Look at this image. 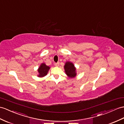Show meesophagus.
Instances as JSON below:
<instances>
[{
  "label": "esophagus",
  "instance_id": "34e87169",
  "mask_svg": "<svg viewBox=\"0 0 124 124\" xmlns=\"http://www.w3.org/2000/svg\"><path fill=\"white\" fill-rule=\"evenodd\" d=\"M55 65L56 66H57V67H58V66H59V62H55Z\"/></svg>",
  "mask_w": 124,
  "mask_h": 124
}]
</instances>
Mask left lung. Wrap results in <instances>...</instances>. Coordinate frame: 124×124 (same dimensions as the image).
Listing matches in <instances>:
<instances>
[{
  "mask_svg": "<svg viewBox=\"0 0 124 124\" xmlns=\"http://www.w3.org/2000/svg\"><path fill=\"white\" fill-rule=\"evenodd\" d=\"M64 68L66 74L69 77L72 78L76 76V68H75L74 65L72 64V63L70 62H67L65 64Z\"/></svg>",
  "mask_w": 124,
  "mask_h": 124,
  "instance_id": "1",
  "label": "left lung"
}]
</instances>
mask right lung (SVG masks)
<instances>
[{"label":"right lung","mask_w":124,"mask_h":124,"mask_svg":"<svg viewBox=\"0 0 124 124\" xmlns=\"http://www.w3.org/2000/svg\"><path fill=\"white\" fill-rule=\"evenodd\" d=\"M50 67L49 66H47L45 64H41L40 67L38 69V72H39V77H44L47 74L48 71L49 70Z\"/></svg>","instance_id":"1"}]
</instances>
